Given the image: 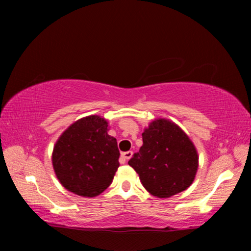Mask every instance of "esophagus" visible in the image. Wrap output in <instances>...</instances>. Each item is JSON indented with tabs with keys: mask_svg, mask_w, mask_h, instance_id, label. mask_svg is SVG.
Returning a JSON list of instances; mask_svg holds the SVG:
<instances>
[{
	"mask_svg": "<svg viewBox=\"0 0 251 251\" xmlns=\"http://www.w3.org/2000/svg\"><path fill=\"white\" fill-rule=\"evenodd\" d=\"M131 156H133V151H128L123 152V154H122V158L126 161V160L130 159V158H131Z\"/></svg>",
	"mask_w": 251,
	"mask_h": 251,
	"instance_id": "34e87169",
	"label": "esophagus"
}]
</instances>
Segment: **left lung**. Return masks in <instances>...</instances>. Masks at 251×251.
Masks as SVG:
<instances>
[{"label": "left lung", "instance_id": "8db88e82", "mask_svg": "<svg viewBox=\"0 0 251 251\" xmlns=\"http://www.w3.org/2000/svg\"><path fill=\"white\" fill-rule=\"evenodd\" d=\"M143 146L129 159L147 192L168 198L192 185L198 155L188 136L167 120H156L144 130Z\"/></svg>", "mask_w": 251, "mask_h": 251}]
</instances>
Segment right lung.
<instances>
[{"label": "right lung", "mask_w": 251, "mask_h": 251, "mask_svg": "<svg viewBox=\"0 0 251 251\" xmlns=\"http://www.w3.org/2000/svg\"><path fill=\"white\" fill-rule=\"evenodd\" d=\"M108 124L100 116L75 122L54 146L53 167L67 190L95 197L112 184L120 167L116 138L107 134Z\"/></svg>", "instance_id": "right-lung-1"}]
</instances>
